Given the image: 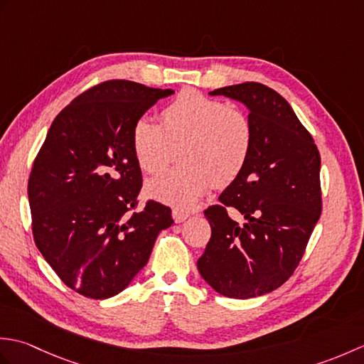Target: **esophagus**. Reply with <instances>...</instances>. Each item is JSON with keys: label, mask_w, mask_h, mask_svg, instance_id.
Listing matches in <instances>:
<instances>
[{"label": "esophagus", "mask_w": 364, "mask_h": 364, "mask_svg": "<svg viewBox=\"0 0 364 364\" xmlns=\"http://www.w3.org/2000/svg\"><path fill=\"white\" fill-rule=\"evenodd\" d=\"M172 218H173L175 223H181V222H184V220L189 218V213L181 211V210H173L172 211Z\"/></svg>", "instance_id": "1"}]
</instances>
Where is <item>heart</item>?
<instances>
[{"mask_svg":"<svg viewBox=\"0 0 364 364\" xmlns=\"http://www.w3.org/2000/svg\"><path fill=\"white\" fill-rule=\"evenodd\" d=\"M249 117L220 100L188 90L161 112V123L139 117L131 150L142 172L156 175L178 150V168L146 183V194L178 210H189L210 189L223 188L242 172L252 150Z\"/></svg>","mask_w":364,"mask_h":364,"instance_id":"obj_1","label":"heart"}]
</instances>
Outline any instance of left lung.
Masks as SVG:
<instances>
[{
  "label": "left lung",
  "instance_id": "1",
  "mask_svg": "<svg viewBox=\"0 0 364 364\" xmlns=\"http://www.w3.org/2000/svg\"><path fill=\"white\" fill-rule=\"evenodd\" d=\"M241 102L253 128L242 172L205 211L211 239L197 267L230 299L264 296L288 280L321 218V154L286 100L261 82L210 92ZM235 207L246 219L228 215Z\"/></svg>",
  "mask_w": 364,
  "mask_h": 364
}]
</instances>
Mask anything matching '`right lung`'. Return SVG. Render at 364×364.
Listing matches in <instances>:
<instances>
[{"instance_id": "add662e5", "label": "right lung", "mask_w": 364, "mask_h": 364, "mask_svg": "<svg viewBox=\"0 0 364 364\" xmlns=\"http://www.w3.org/2000/svg\"><path fill=\"white\" fill-rule=\"evenodd\" d=\"M172 89L111 80L58 114L28 181L37 249L68 288L84 297L122 292L149 261L168 206L141 211V167L131 150L134 122Z\"/></svg>"}]
</instances>
